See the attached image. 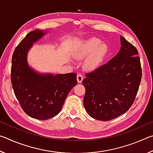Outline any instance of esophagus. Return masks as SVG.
I'll list each match as a JSON object with an SVG mask.
<instances>
[{
  "label": "esophagus",
  "instance_id": "esophagus-1",
  "mask_svg": "<svg viewBox=\"0 0 153 153\" xmlns=\"http://www.w3.org/2000/svg\"><path fill=\"white\" fill-rule=\"evenodd\" d=\"M83 79H84V77H83V76L82 74H78L77 75V81L78 83H81L82 82Z\"/></svg>",
  "mask_w": 153,
  "mask_h": 153
}]
</instances>
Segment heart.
I'll use <instances>...</instances> for the list:
<instances>
[{
  "mask_svg": "<svg viewBox=\"0 0 153 153\" xmlns=\"http://www.w3.org/2000/svg\"><path fill=\"white\" fill-rule=\"evenodd\" d=\"M107 52V46L97 38H92L84 42L79 48V55L86 56L91 53L85 62V66L88 69H92L98 66L102 61Z\"/></svg>",
  "mask_w": 153,
  "mask_h": 153,
  "instance_id": "heart-1",
  "label": "heart"
}]
</instances>
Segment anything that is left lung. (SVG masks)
Segmentation results:
<instances>
[{"label": "left lung", "mask_w": 153, "mask_h": 153, "mask_svg": "<svg viewBox=\"0 0 153 153\" xmlns=\"http://www.w3.org/2000/svg\"><path fill=\"white\" fill-rule=\"evenodd\" d=\"M120 40L117 55L83 79L85 109L96 120L109 121L125 113L138 91L142 69L138 51L123 36Z\"/></svg>", "instance_id": "1"}]
</instances>
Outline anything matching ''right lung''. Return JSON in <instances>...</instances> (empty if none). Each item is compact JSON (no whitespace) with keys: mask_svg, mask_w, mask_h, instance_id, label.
<instances>
[{"mask_svg":"<svg viewBox=\"0 0 153 153\" xmlns=\"http://www.w3.org/2000/svg\"><path fill=\"white\" fill-rule=\"evenodd\" d=\"M47 32L35 30L27 33L12 56L11 79L15 97L25 113L40 120L58 115L67 94L77 84L76 73L55 76L39 73L30 67L28 52Z\"/></svg>","mask_w":153,"mask_h":153,"instance_id":"obj_1","label":"right lung"}]
</instances>
